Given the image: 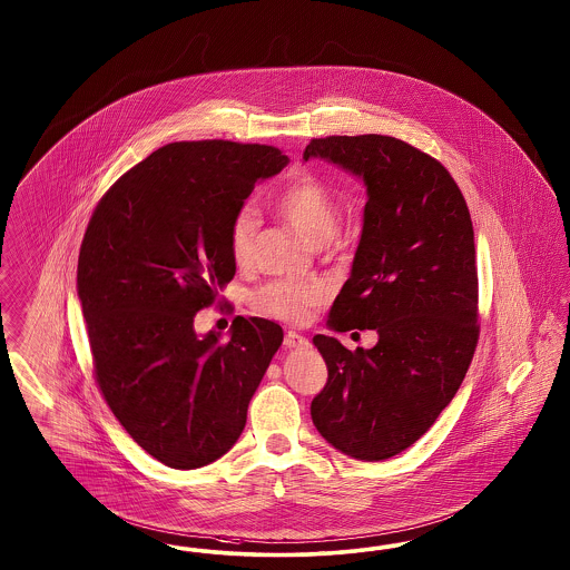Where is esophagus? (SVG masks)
Instances as JSON below:
<instances>
[{
  "mask_svg": "<svg viewBox=\"0 0 570 570\" xmlns=\"http://www.w3.org/2000/svg\"><path fill=\"white\" fill-rule=\"evenodd\" d=\"M284 345L286 347H307L309 345V340L307 337H303V335H298V333H295V331H288L286 333V337H284Z\"/></svg>",
  "mask_w": 570,
  "mask_h": 570,
  "instance_id": "1",
  "label": "esophagus"
}]
</instances>
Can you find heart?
<instances>
[{"label":"heart","mask_w":570,"mask_h":570,"mask_svg":"<svg viewBox=\"0 0 570 570\" xmlns=\"http://www.w3.org/2000/svg\"><path fill=\"white\" fill-rule=\"evenodd\" d=\"M275 209L314 246L331 242L337 227V207L331 193L309 174H296L275 197ZM256 214L250 207L235 212L228 225V252L235 265L250 261ZM326 298V288L320 282L274 279L250 296V305L265 316L303 324L312 309Z\"/></svg>","instance_id":"heart-1"}]
</instances>
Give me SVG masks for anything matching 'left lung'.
Instances as JSON below:
<instances>
[{"label": "left lung", "mask_w": 570, "mask_h": 570, "mask_svg": "<svg viewBox=\"0 0 570 570\" xmlns=\"http://www.w3.org/2000/svg\"><path fill=\"white\" fill-rule=\"evenodd\" d=\"M363 178L365 220L352 274L328 316L335 331L371 328V347L316 335L328 380L312 401L318 433L343 454H401L450 405L479 340L475 235L450 171L390 136L312 139L303 159Z\"/></svg>", "instance_id": "1"}]
</instances>
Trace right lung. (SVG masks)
<instances>
[{"label": "right lung", "mask_w": 570, "mask_h": 570, "mask_svg": "<svg viewBox=\"0 0 570 570\" xmlns=\"http://www.w3.org/2000/svg\"><path fill=\"white\" fill-rule=\"evenodd\" d=\"M288 157L225 139L174 141L122 174L95 207L78 256V298L95 380L141 450L171 469L227 454L282 326L237 318L230 340L195 314L235 275L228 225L254 184Z\"/></svg>", "instance_id": "right-lung-1"}]
</instances>
